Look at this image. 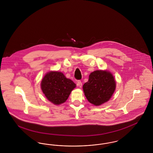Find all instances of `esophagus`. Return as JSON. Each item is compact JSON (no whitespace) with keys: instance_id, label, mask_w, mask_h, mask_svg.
<instances>
[{"instance_id":"1","label":"esophagus","mask_w":153,"mask_h":153,"mask_svg":"<svg viewBox=\"0 0 153 153\" xmlns=\"http://www.w3.org/2000/svg\"><path fill=\"white\" fill-rule=\"evenodd\" d=\"M77 86H78V87H79L80 88H81V87H82V82H81V81H78L77 82Z\"/></svg>"}]
</instances>
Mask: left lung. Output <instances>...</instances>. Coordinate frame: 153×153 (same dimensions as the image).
<instances>
[{"instance_id":"left-lung-1","label":"left lung","mask_w":153,"mask_h":153,"mask_svg":"<svg viewBox=\"0 0 153 153\" xmlns=\"http://www.w3.org/2000/svg\"><path fill=\"white\" fill-rule=\"evenodd\" d=\"M82 88L88 102L99 106L110 99L115 92L116 82L109 71H95L90 74Z\"/></svg>"}]
</instances>
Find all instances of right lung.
Wrapping results in <instances>:
<instances>
[{
	"label": "right lung",
	"instance_id": "1",
	"mask_svg": "<svg viewBox=\"0 0 153 153\" xmlns=\"http://www.w3.org/2000/svg\"><path fill=\"white\" fill-rule=\"evenodd\" d=\"M76 85L61 72L51 71L41 81V87L46 97L55 105L64 103Z\"/></svg>",
	"mask_w": 153,
	"mask_h": 153
}]
</instances>
